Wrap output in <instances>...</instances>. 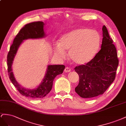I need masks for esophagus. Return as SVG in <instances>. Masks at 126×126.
I'll return each mask as SVG.
<instances>
[{
  "label": "esophagus",
  "mask_w": 126,
  "mask_h": 126,
  "mask_svg": "<svg viewBox=\"0 0 126 126\" xmlns=\"http://www.w3.org/2000/svg\"><path fill=\"white\" fill-rule=\"evenodd\" d=\"M71 71V68L69 67H66L65 68V69H64V71H65V73L69 72H70Z\"/></svg>",
  "instance_id": "esophagus-1"
}]
</instances>
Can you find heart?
Wrapping results in <instances>:
<instances>
[{"mask_svg":"<svg viewBox=\"0 0 126 126\" xmlns=\"http://www.w3.org/2000/svg\"><path fill=\"white\" fill-rule=\"evenodd\" d=\"M100 34L94 30L78 28L63 35L59 44L53 48L54 54L61 60L66 57L69 51L70 59L82 65L89 62L96 54L100 45Z\"/></svg>","mask_w":126,"mask_h":126,"instance_id":"1","label":"heart"}]
</instances>
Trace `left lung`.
<instances>
[{
    "label": "left lung",
    "mask_w": 126,
    "mask_h": 126,
    "mask_svg": "<svg viewBox=\"0 0 126 126\" xmlns=\"http://www.w3.org/2000/svg\"><path fill=\"white\" fill-rule=\"evenodd\" d=\"M102 33L100 51L85 65L74 68L80 78L75 91L81 98H91L103 94L116 77L119 64L117 49L105 25Z\"/></svg>",
    "instance_id": "left-lung-1"
}]
</instances>
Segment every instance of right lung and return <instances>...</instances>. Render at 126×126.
Listing matches in <instances>:
<instances>
[{
	"mask_svg": "<svg viewBox=\"0 0 126 126\" xmlns=\"http://www.w3.org/2000/svg\"><path fill=\"white\" fill-rule=\"evenodd\" d=\"M44 25L43 21H35L25 25L14 38L7 55V66L10 80L21 95L30 98H42L47 95L51 90L55 78L57 75L62 74L65 67L63 65H48L43 81L37 88L34 89L25 88L16 80L12 66L18 49L21 43L25 39L42 38L45 37Z\"/></svg>",
	"mask_w": 126,
	"mask_h": 126,
	"instance_id": "add662e5",
	"label": "right lung"
}]
</instances>
